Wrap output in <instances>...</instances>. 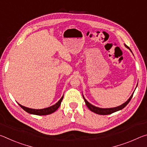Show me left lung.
Listing matches in <instances>:
<instances>
[{"label":"left lung","instance_id":"left-lung-1","mask_svg":"<svg viewBox=\"0 0 147 147\" xmlns=\"http://www.w3.org/2000/svg\"><path fill=\"white\" fill-rule=\"evenodd\" d=\"M124 45H125V47H126V48H128V49H130V48L126 45L124 44ZM130 51L131 52V50L130 49ZM132 53V52H131ZM138 86V85H137ZM134 93H132V94H131V96L130 98H128V100L125 102L124 104H122V105L119 106H117V107H115V108H98V107H96L94 106L93 105H92L91 104H90L89 102L86 100V99L84 98V96H83V98L84 99V100H85V102H86V106H88V108L90 109V110L91 111H93V112L95 113L96 114H98V115H109V114H111L113 113L114 112H115V111H119L121 110V109H123L124 107H125L127 104L129 103V102L130 101V100L131 99V98H132L133 96V94H134Z\"/></svg>","mask_w":147,"mask_h":147}]
</instances>
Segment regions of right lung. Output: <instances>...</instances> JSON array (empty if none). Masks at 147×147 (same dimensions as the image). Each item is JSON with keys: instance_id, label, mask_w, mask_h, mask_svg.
<instances>
[{"instance_id": "add662e5", "label": "right lung", "mask_w": 147, "mask_h": 147, "mask_svg": "<svg viewBox=\"0 0 147 147\" xmlns=\"http://www.w3.org/2000/svg\"><path fill=\"white\" fill-rule=\"evenodd\" d=\"M63 95L62 96V97L60 99H59V100L58 102L54 104V105L52 106L51 107H49V108H44V109H32V108H26L25 106H22L19 103L18 104L24 109V111H26V112H28V113L34 114V115H49V114L53 113V112H54V111L58 109L59 106H60L61 101L63 100Z\"/></svg>"}]
</instances>
